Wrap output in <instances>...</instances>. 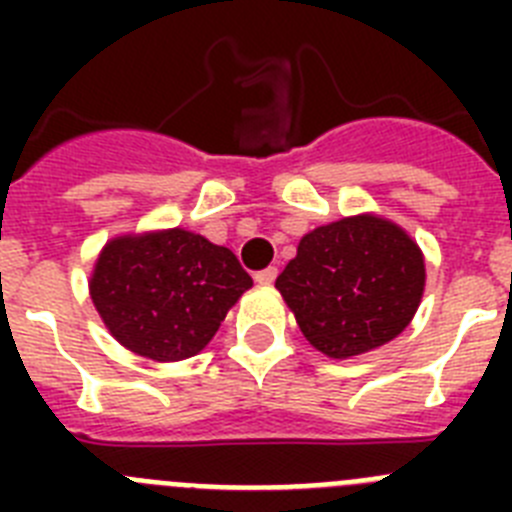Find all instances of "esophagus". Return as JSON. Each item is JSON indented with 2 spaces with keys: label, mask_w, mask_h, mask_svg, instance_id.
Here are the masks:
<instances>
[{
  "label": "esophagus",
  "mask_w": 512,
  "mask_h": 512,
  "mask_svg": "<svg viewBox=\"0 0 512 512\" xmlns=\"http://www.w3.org/2000/svg\"><path fill=\"white\" fill-rule=\"evenodd\" d=\"M256 282L261 284V287H269V284H274V279H277V266H266V269L256 271Z\"/></svg>",
  "instance_id": "34e87169"
}]
</instances>
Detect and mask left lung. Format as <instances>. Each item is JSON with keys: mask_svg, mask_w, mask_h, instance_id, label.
I'll return each mask as SVG.
<instances>
[{"mask_svg": "<svg viewBox=\"0 0 512 512\" xmlns=\"http://www.w3.org/2000/svg\"><path fill=\"white\" fill-rule=\"evenodd\" d=\"M423 287L418 243L377 215L315 228L277 277L302 336L330 359H351L400 336Z\"/></svg>", "mask_w": 512, "mask_h": 512, "instance_id": "obj_1", "label": "left lung"}]
</instances>
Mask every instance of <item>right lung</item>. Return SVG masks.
I'll list each match as a JSON object with an SVG mask.
<instances>
[{
	"label": "right lung",
	"instance_id": "right-lung-1",
	"mask_svg": "<svg viewBox=\"0 0 512 512\" xmlns=\"http://www.w3.org/2000/svg\"><path fill=\"white\" fill-rule=\"evenodd\" d=\"M251 284L230 248L171 228L112 238L94 264L89 295L133 354L182 361L212 341Z\"/></svg>",
	"mask_w": 512,
	"mask_h": 512
}]
</instances>
